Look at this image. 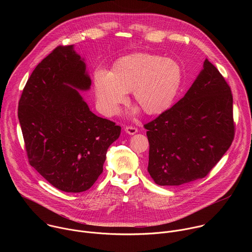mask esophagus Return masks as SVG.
Listing matches in <instances>:
<instances>
[{"mask_svg": "<svg viewBox=\"0 0 252 252\" xmlns=\"http://www.w3.org/2000/svg\"><path fill=\"white\" fill-rule=\"evenodd\" d=\"M125 130H126V133L131 134V135L137 132V128H136V127H134V126H126V127H125Z\"/></svg>", "mask_w": 252, "mask_h": 252, "instance_id": "34e87169", "label": "esophagus"}]
</instances>
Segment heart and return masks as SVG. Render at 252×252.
<instances>
[{"instance_id":"1","label":"heart","mask_w":252,"mask_h":252,"mask_svg":"<svg viewBox=\"0 0 252 252\" xmlns=\"http://www.w3.org/2000/svg\"><path fill=\"white\" fill-rule=\"evenodd\" d=\"M183 83V68L177 62L158 55L137 53L119 59L109 71L94 74L96 105L104 116H113L132 92L136 104L147 115L169 109Z\"/></svg>"}]
</instances>
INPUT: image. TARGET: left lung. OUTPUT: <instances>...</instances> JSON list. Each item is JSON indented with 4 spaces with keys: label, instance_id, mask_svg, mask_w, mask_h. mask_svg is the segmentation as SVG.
<instances>
[{
    "label": "left lung",
    "instance_id": "8db88e82",
    "mask_svg": "<svg viewBox=\"0 0 252 252\" xmlns=\"http://www.w3.org/2000/svg\"><path fill=\"white\" fill-rule=\"evenodd\" d=\"M148 170L158 186H182L203 178L234 138L230 87L208 60L185 96L146 124Z\"/></svg>",
    "mask_w": 252,
    "mask_h": 252
}]
</instances>
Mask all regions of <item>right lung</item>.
Wrapping results in <instances>:
<instances>
[{"mask_svg": "<svg viewBox=\"0 0 252 252\" xmlns=\"http://www.w3.org/2000/svg\"><path fill=\"white\" fill-rule=\"evenodd\" d=\"M91 85L74 46H59L35 66L19 100L29 162L62 191L91 189L121 134V126L93 114L76 90Z\"/></svg>", "mask_w": 252, "mask_h": 252, "instance_id": "1", "label": "right lung"}]
</instances>
